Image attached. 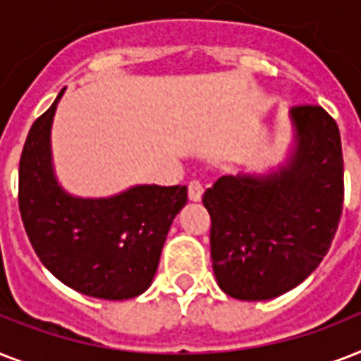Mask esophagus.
Listing matches in <instances>:
<instances>
[{
    "mask_svg": "<svg viewBox=\"0 0 361 361\" xmlns=\"http://www.w3.org/2000/svg\"><path fill=\"white\" fill-rule=\"evenodd\" d=\"M204 195V185L200 180H192L189 181V200L192 202H198Z\"/></svg>",
    "mask_w": 361,
    "mask_h": 361,
    "instance_id": "esophagus-1",
    "label": "esophagus"
}]
</instances>
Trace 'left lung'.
I'll use <instances>...</instances> for the list:
<instances>
[{
    "label": "left lung",
    "instance_id": "obj_1",
    "mask_svg": "<svg viewBox=\"0 0 361 361\" xmlns=\"http://www.w3.org/2000/svg\"><path fill=\"white\" fill-rule=\"evenodd\" d=\"M296 147L268 176H223L204 192L221 290L260 302L285 294L322 262L341 219V136L317 104L290 110Z\"/></svg>",
    "mask_w": 361,
    "mask_h": 361
}]
</instances>
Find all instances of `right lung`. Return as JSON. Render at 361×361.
<instances>
[{
  "label": "right lung",
  "mask_w": 361,
  "mask_h": 361,
  "mask_svg": "<svg viewBox=\"0 0 361 361\" xmlns=\"http://www.w3.org/2000/svg\"><path fill=\"white\" fill-rule=\"evenodd\" d=\"M52 106L31 125L18 169V208L37 257L61 283L101 300H129L152 285L187 187L136 185L110 198H76L52 169Z\"/></svg>",
  "instance_id": "add662e5"
}]
</instances>
